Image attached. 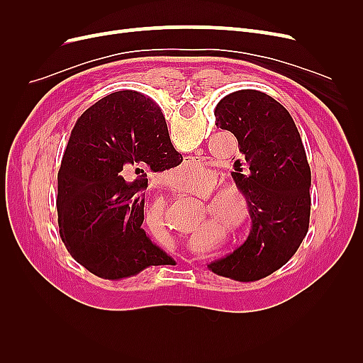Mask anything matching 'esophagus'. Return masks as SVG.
<instances>
[{"mask_svg": "<svg viewBox=\"0 0 363 363\" xmlns=\"http://www.w3.org/2000/svg\"><path fill=\"white\" fill-rule=\"evenodd\" d=\"M196 157H192V156H189V157H184V162L186 163H189V164H192V163H196V160H195Z\"/></svg>", "mask_w": 363, "mask_h": 363, "instance_id": "1", "label": "esophagus"}]
</instances>
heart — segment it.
Returning a JSON list of instances; mask_svg holds the SVG:
<instances>
[{
    "label": "heart",
    "instance_id": "heart-1",
    "mask_svg": "<svg viewBox=\"0 0 363 363\" xmlns=\"http://www.w3.org/2000/svg\"><path fill=\"white\" fill-rule=\"evenodd\" d=\"M208 201L213 206L215 215L235 228L242 227L250 219V200L247 194L236 184L218 186L208 195Z\"/></svg>",
    "mask_w": 363,
    "mask_h": 363
}]
</instances>
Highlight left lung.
Instances as JSON below:
<instances>
[{"instance_id":"left-lung-1","label":"left lung","mask_w":363,"mask_h":363,"mask_svg":"<svg viewBox=\"0 0 363 363\" xmlns=\"http://www.w3.org/2000/svg\"><path fill=\"white\" fill-rule=\"evenodd\" d=\"M215 116L216 127L238 139L239 169L232 177L250 200L251 228L242 245L207 267L239 281L260 280L295 255L309 230V162L292 116L267 94H228Z\"/></svg>"}]
</instances>
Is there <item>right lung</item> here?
<instances>
[{"label":"right lung","instance_id":"1","mask_svg":"<svg viewBox=\"0 0 363 363\" xmlns=\"http://www.w3.org/2000/svg\"><path fill=\"white\" fill-rule=\"evenodd\" d=\"M183 160L160 107L135 91L101 98L71 131L57 175L59 232L95 276L119 280L174 259L142 228L147 174Z\"/></svg>","mask_w":363,"mask_h":363}]
</instances>
